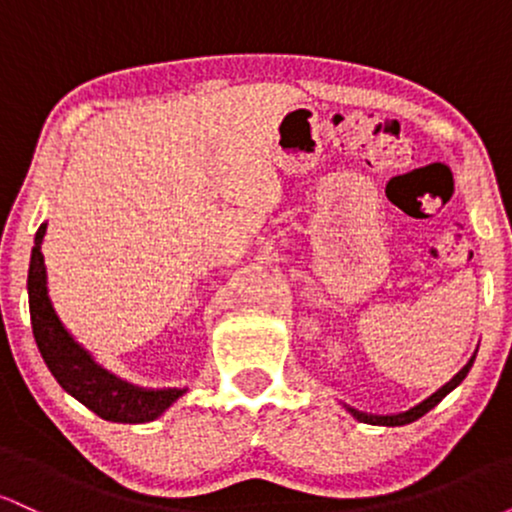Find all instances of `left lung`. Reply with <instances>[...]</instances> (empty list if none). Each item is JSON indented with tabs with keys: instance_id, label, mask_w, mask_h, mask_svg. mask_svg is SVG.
Segmentation results:
<instances>
[{
	"instance_id": "1",
	"label": "left lung",
	"mask_w": 512,
	"mask_h": 512,
	"mask_svg": "<svg viewBox=\"0 0 512 512\" xmlns=\"http://www.w3.org/2000/svg\"><path fill=\"white\" fill-rule=\"evenodd\" d=\"M474 358H477V351H474L472 358H469V361L464 363V366H462L460 370H457L455 375H452L448 383H445L443 387H438V390L433 392L431 397H426L424 402H419V404H416V407H411V409H407V411H399V414L380 416V414H366V411H358V409H354V407H349V404H344V407H346V411H349L351 416H354L356 421H361V424H370V426H404V424H411V421L421 419V416H424L426 411H431L433 407H436L440 399H443L445 395H450V392L455 390V387L460 385L464 378H467V373H469V368H472Z\"/></svg>"
}]
</instances>
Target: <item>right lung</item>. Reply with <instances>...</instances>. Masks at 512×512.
<instances>
[{
    "label": "right lung",
    "instance_id": "1",
    "mask_svg": "<svg viewBox=\"0 0 512 512\" xmlns=\"http://www.w3.org/2000/svg\"><path fill=\"white\" fill-rule=\"evenodd\" d=\"M48 223H40L28 267V308H31L33 337L45 366L55 375L64 392L79 399L84 407L115 424H146L185 395L187 387H139L117 378L93 361V356L62 325L48 296V272L43 260V238Z\"/></svg>",
    "mask_w": 512,
    "mask_h": 512
}]
</instances>
